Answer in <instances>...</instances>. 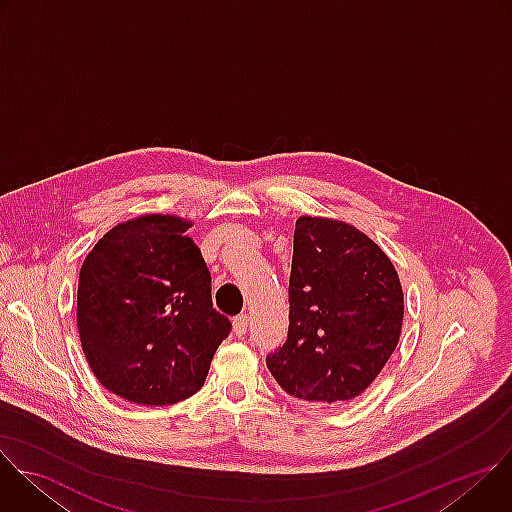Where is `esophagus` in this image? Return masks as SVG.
Here are the masks:
<instances>
[{"label":"esophagus","mask_w":512,"mask_h":512,"mask_svg":"<svg viewBox=\"0 0 512 512\" xmlns=\"http://www.w3.org/2000/svg\"><path fill=\"white\" fill-rule=\"evenodd\" d=\"M247 326H249V316L247 314H239L233 320V330L237 336H245L247 334Z\"/></svg>","instance_id":"1"}]
</instances>
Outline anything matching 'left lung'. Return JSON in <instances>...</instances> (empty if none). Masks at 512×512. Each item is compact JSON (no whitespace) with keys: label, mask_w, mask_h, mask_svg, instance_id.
I'll list each match as a JSON object with an SVG mask.
<instances>
[{"label":"left lung","mask_w":512,"mask_h":512,"mask_svg":"<svg viewBox=\"0 0 512 512\" xmlns=\"http://www.w3.org/2000/svg\"><path fill=\"white\" fill-rule=\"evenodd\" d=\"M403 324L391 259L332 218L300 216L289 273V328L265 362L279 387L318 405L358 397L383 371Z\"/></svg>","instance_id":"1"}]
</instances>
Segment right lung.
<instances>
[{"mask_svg": "<svg viewBox=\"0 0 512 512\" xmlns=\"http://www.w3.org/2000/svg\"><path fill=\"white\" fill-rule=\"evenodd\" d=\"M190 223L148 214L113 227L79 275L77 324L99 383L139 405L194 395L231 320L212 308Z\"/></svg>", "mask_w": 512, "mask_h": 512, "instance_id": "add662e5", "label": "right lung"}]
</instances>
